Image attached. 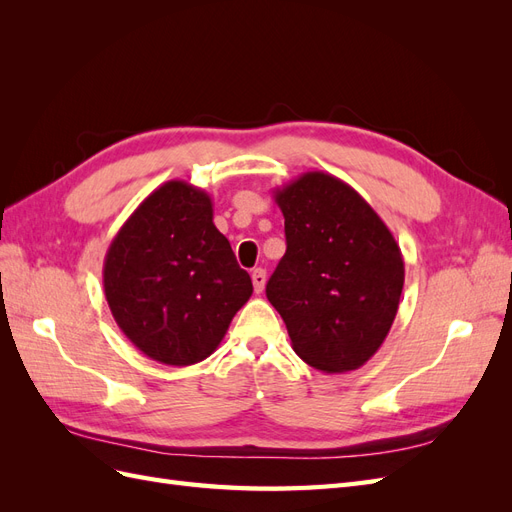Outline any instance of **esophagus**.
I'll return each instance as SVG.
<instances>
[{
	"label": "esophagus",
	"mask_w": 512,
	"mask_h": 512,
	"mask_svg": "<svg viewBox=\"0 0 512 512\" xmlns=\"http://www.w3.org/2000/svg\"><path fill=\"white\" fill-rule=\"evenodd\" d=\"M265 282H267V273H265V269H254L252 271V284H254V292L256 294H260L262 290H265Z\"/></svg>",
	"instance_id": "1"
}]
</instances>
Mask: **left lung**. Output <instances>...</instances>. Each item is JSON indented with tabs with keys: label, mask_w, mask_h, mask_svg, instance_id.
<instances>
[{
	"label": "left lung",
	"mask_w": 512,
	"mask_h": 512,
	"mask_svg": "<svg viewBox=\"0 0 512 512\" xmlns=\"http://www.w3.org/2000/svg\"><path fill=\"white\" fill-rule=\"evenodd\" d=\"M286 254L267 284L301 359L324 374L365 365L397 316L404 256L380 215L322 170L273 192Z\"/></svg>",
	"instance_id": "obj_1"
}]
</instances>
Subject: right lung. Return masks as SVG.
I'll return each instance as SVG.
<instances>
[{"instance_id":"obj_1","label":"right lung","mask_w":512,"mask_h":512,"mask_svg":"<svg viewBox=\"0 0 512 512\" xmlns=\"http://www.w3.org/2000/svg\"><path fill=\"white\" fill-rule=\"evenodd\" d=\"M102 280L123 335L175 367L213 354L254 292L213 224L211 196L179 179L153 190L119 228Z\"/></svg>"}]
</instances>
